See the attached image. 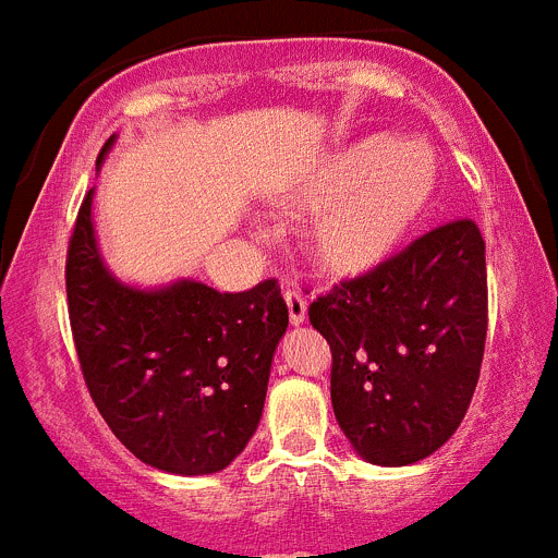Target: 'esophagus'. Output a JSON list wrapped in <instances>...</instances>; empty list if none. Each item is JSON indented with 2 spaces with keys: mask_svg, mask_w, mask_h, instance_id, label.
Returning <instances> with one entry per match:
<instances>
[{
  "mask_svg": "<svg viewBox=\"0 0 558 558\" xmlns=\"http://www.w3.org/2000/svg\"><path fill=\"white\" fill-rule=\"evenodd\" d=\"M284 302H288L290 324H293V327L307 322V299H304L302 290H295V288L284 290Z\"/></svg>",
  "mask_w": 558,
  "mask_h": 558,
  "instance_id": "1",
  "label": "esophagus"
}]
</instances>
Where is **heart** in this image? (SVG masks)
I'll return each instance as SVG.
<instances>
[{"instance_id": "1", "label": "heart", "mask_w": 558, "mask_h": 558, "mask_svg": "<svg viewBox=\"0 0 558 558\" xmlns=\"http://www.w3.org/2000/svg\"><path fill=\"white\" fill-rule=\"evenodd\" d=\"M436 190L438 156L425 140L366 136L315 167L293 192L290 209L324 215L310 236L313 265L352 279L397 254Z\"/></svg>"}]
</instances>
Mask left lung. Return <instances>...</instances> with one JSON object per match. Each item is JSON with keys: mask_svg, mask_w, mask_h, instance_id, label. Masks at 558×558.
<instances>
[{"mask_svg": "<svg viewBox=\"0 0 558 558\" xmlns=\"http://www.w3.org/2000/svg\"><path fill=\"white\" fill-rule=\"evenodd\" d=\"M486 243L472 220L427 231L310 304L332 349V411L357 456L408 466L458 430L486 343Z\"/></svg>", "mask_w": 558, "mask_h": 558, "instance_id": "left-lung-1", "label": "left lung"}]
</instances>
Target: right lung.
<instances>
[{
  "label": "right lung",
  "mask_w": 558,
  "mask_h": 558,
  "mask_svg": "<svg viewBox=\"0 0 558 558\" xmlns=\"http://www.w3.org/2000/svg\"><path fill=\"white\" fill-rule=\"evenodd\" d=\"M113 136L102 145L106 161ZM88 190L69 240L66 299L83 379L122 445L153 470H226L259 427L288 329L276 279L218 293L195 279L133 288L108 270Z\"/></svg>",
  "instance_id": "1"
}]
</instances>
